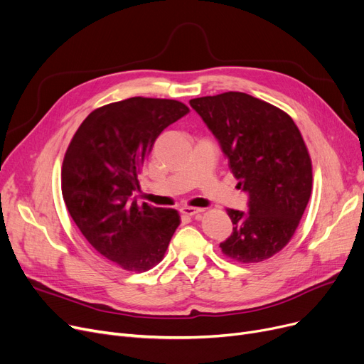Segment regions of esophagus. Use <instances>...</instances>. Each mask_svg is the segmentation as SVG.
<instances>
[{
    "instance_id": "1",
    "label": "esophagus",
    "mask_w": 364,
    "mask_h": 364,
    "mask_svg": "<svg viewBox=\"0 0 364 364\" xmlns=\"http://www.w3.org/2000/svg\"><path fill=\"white\" fill-rule=\"evenodd\" d=\"M180 213H181L183 215L193 217V215H196V214L203 213V209H202V208H193V206H183V208L180 209Z\"/></svg>"
}]
</instances>
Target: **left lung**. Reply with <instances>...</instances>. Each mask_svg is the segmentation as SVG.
Wrapping results in <instances>:
<instances>
[{
    "label": "left lung",
    "instance_id": "8db88e82",
    "mask_svg": "<svg viewBox=\"0 0 364 364\" xmlns=\"http://www.w3.org/2000/svg\"><path fill=\"white\" fill-rule=\"evenodd\" d=\"M190 106L250 196L246 213L227 209L233 233L220 243L223 254L242 264L272 258L292 239L311 196V158L298 127L282 109L239 91L192 99Z\"/></svg>",
    "mask_w": 364,
    "mask_h": 364
}]
</instances>
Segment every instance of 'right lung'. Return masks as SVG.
Instances as JSON below:
<instances>
[{
    "label": "right lung",
    "mask_w": 364,
    "mask_h": 364,
    "mask_svg": "<svg viewBox=\"0 0 364 364\" xmlns=\"http://www.w3.org/2000/svg\"><path fill=\"white\" fill-rule=\"evenodd\" d=\"M188 112L168 99L110 103L88 114L65 153L62 195L72 220L95 251L127 272L161 262L180 225L176 209L131 196L159 134Z\"/></svg>",
    "instance_id": "right-lung-1"
}]
</instances>
